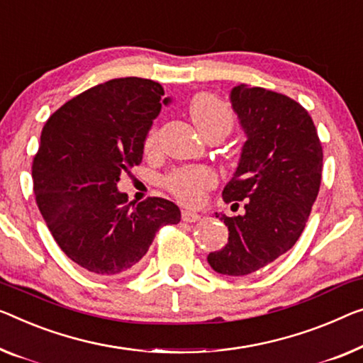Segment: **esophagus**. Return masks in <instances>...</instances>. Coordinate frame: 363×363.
I'll list each match as a JSON object with an SVG mask.
<instances>
[{
  "mask_svg": "<svg viewBox=\"0 0 363 363\" xmlns=\"http://www.w3.org/2000/svg\"><path fill=\"white\" fill-rule=\"evenodd\" d=\"M182 221L186 223H196V221L200 220V215L197 212H192V210H182Z\"/></svg>",
  "mask_w": 363,
  "mask_h": 363,
  "instance_id": "obj_1",
  "label": "esophagus"
}]
</instances>
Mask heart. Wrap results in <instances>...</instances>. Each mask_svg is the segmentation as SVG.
<instances>
[{
    "mask_svg": "<svg viewBox=\"0 0 363 363\" xmlns=\"http://www.w3.org/2000/svg\"><path fill=\"white\" fill-rule=\"evenodd\" d=\"M189 116L200 133L218 132L226 137L233 128V112L223 99L215 94H197L189 102ZM158 143V128L151 127L145 137V151H153ZM216 177L212 169L205 166H187L171 172L164 179V186L172 197L187 205L202 203L207 192L215 186Z\"/></svg>",
    "mask_w": 363,
    "mask_h": 363,
    "instance_id": "1",
    "label": "heart"
}]
</instances>
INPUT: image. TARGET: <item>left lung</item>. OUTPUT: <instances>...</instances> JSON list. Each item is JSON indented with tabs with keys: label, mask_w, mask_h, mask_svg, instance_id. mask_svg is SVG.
Here are the masks:
<instances>
[{
	"label": "left lung",
	"mask_w": 363,
	"mask_h": 363,
	"mask_svg": "<svg viewBox=\"0 0 363 363\" xmlns=\"http://www.w3.org/2000/svg\"><path fill=\"white\" fill-rule=\"evenodd\" d=\"M231 104L247 140L226 187V203L245 202V213L218 215L228 242L207 261L225 275H247L269 266L298 241L321 186L323 147L310 113L291 97L240 84Z\"/></svg>",
	"instance_id": "left-lung-1"
}]
</instances>
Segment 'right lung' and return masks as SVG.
<instances>
[{
    "label": "right lung",
    "mask_w": 363,
    "mask_h": 363,
    "mask_svg": "<svg viewBox=\"0 0 363 363\" xmlns=\"http://www.w3.org/2000/svg\"><path fill=\"white\" fill-rule=\"evenodd\" d=\"M164 89L143 78L97 84L48 117L32 161L37 207L62 251L89 272L116 275L137 266L156 231L177 225L169 200L133 205L117 191L121 174L142 163L145 137Z\"/></svg>",
    "instance_id": "obj_1"
}]
</instances>
